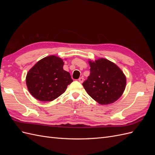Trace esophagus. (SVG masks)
<instances>
[{"label":"esophagus","mask_w":155,"mask_h":155,"mask_svg":"<svg viewBox=\"0 0 155 155\" xmlns=\"http://www.w3.org/2000/svg\"><path fill=\"white\" fill-rule=\"evenodd\" d=\"M78 81L80 82V83H83V81H84V78H83V77H81V78H79V79H78Z\"/></svg>","instance_id":"34e87169"}]
</instances>
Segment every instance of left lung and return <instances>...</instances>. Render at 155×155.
Segmentation results:
<instances>
[{"label": "left lung", "mask_w": 155, "mask_h": 155, "mask_svg": "<svg viewBox=\"0 0 155 155\" xmlns=\"http://www.w3.org/2000/svg\"><path fill=\"white\" fill-rule=\"evenodd\" d=\"M90 76L83 83L92 99L101 105H109L118 100L126 87V77L116 64L104 58L89 60Z\"/></svg>", "instance_id": "left-lung-1"}]
</instances>
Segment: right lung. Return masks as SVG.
I'll list each match as a JSON object with an SVG mask.
<instances>
[{
  "mask_svg": "<svg viewBox=\"0 0 155 155\" xmlns=\"http://www.w3.org/2000/svg\"><path fill=\"white\" fill-rule=\"evenodd\" d=\"M63 65V59L55 55L39 61L26 75V85L31 94L41 101H51L63 94L73 81Z\"/></svg>",
  "mask_w": 155,
  "mask_h": 155,
  "instance_id": "add662e5",
  "label": "right lung"
}]
</instances>
